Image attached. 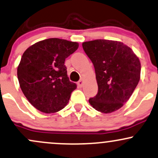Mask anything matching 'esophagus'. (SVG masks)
Wrapping results in <instances>:
<instances>
[{
    "mask_svg": "<svg viewBox=\"0 0 158 158\" xmlns=\"http://www.w3.org/2000/svg\"><path fill=\"white\" fill-rule=\"evenodd\" d=\"M77 85H78V86H79V87H82V85H83V79H81L80 80H79V82H77Z\"/></svg>",
    "mask_w": 158,
    "mask_h": 158,
    "instance_id": "1",
    "label": "esophagus"
}]
</instances>
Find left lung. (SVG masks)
<instances>
[{
  "label": "left lung",
  "mask_w": 158,
  "mask_h": 158,
  "mask_svg": "<svg viewBox=\"0 0 158 158\" xmlns=\"http://www.w3.org/2000/svg\"><path fill=\"white\" fill-rule=\"evenodd\" d=\"M95 69L98 92L89 99L96 110L111 113L129 100L140 79L141 64L129 46L120 41L95 40L82 43Z\"/></svg>",
  "instance_id": "left-lung-1"
}]
</instances>
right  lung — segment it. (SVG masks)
I'll return each instance as SVG.
<instances>
[{
  "label": "right lung",
  "instance_id": "1",
  "mask_svg": "<svg viewBox=\"0 0 158 158\" xmlns=\"http://www.w3.org/2000/svg\"><path fill=\"white\" fill-rule=\"evenodd\" d=\"M79 47L76 42L49 38L25 50L17 68L22 92L31 104L44 113H54L68 103L76 84L67 76L65 59Z\"/></svg>",
  "mask_w": 158,
  "mask_h": 158
}]
</instances>
